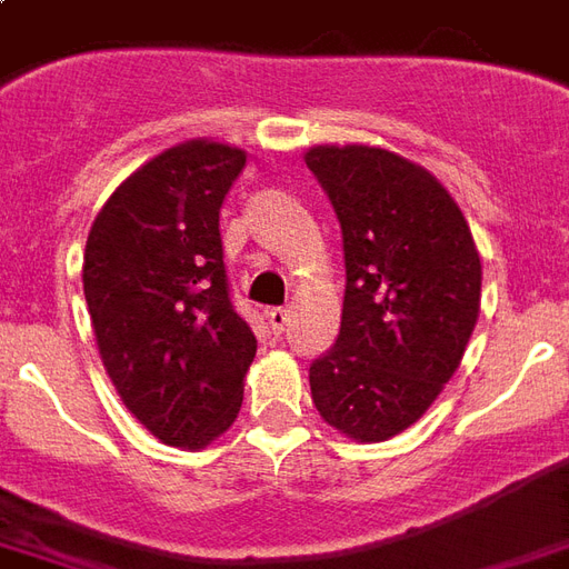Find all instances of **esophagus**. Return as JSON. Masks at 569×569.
I'll use <instances>...</instances> for the list:
<instances>
[{"label": "esophagus", "mask_w": 569, "mask_h": 569, "mask_svg": "<svg viewBox=\"0 0 569 569\" xmlns=\"http://www.w3.org/2000/svg\"><path fill=\"white\" fill-rule=\"evenodd\" d=\"M267 321H269V327L276 330V333H281V330L290 325V309H284V306L267 309Z\"/></svg>", "instance_id": "1"}]
</instances>
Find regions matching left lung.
<instances>
[{"label":"left lung","instance_id":"8db88e82","mask_svg":"<svg viewBox=\"0 0 569 569\" xmlns=\"http://www.w3.org/2000/svg\"><path fill=\"white\" fill-rule=\"evenodd\" d=\"M306 166L330 197L346 251L342 325L312 360L327 425L381 442L416 425L455 376L482 300L467 218L437 178L370 144H318Z\"/></svg>","mask_w":569,"mask_h":569}]
</instances>
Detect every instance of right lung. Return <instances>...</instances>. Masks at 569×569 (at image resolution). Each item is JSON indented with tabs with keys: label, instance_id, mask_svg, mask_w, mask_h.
<instances>
[{
	"label": "right lung",
	"instance_id": "1",
	"mask_svg": "<svg viewBox=\"0 0 569 569\" xmlns=\"http://www.w3.org/2000/svg\"><path fill=\"white\" fill-rule=\"evenodd\" d=\"M242 169V148L176 144L111 193L87 236L84 297L106 372L166 446H209L242 406L257 339L230 300L218 223Z\"/></svg>",
	"mask_w": 569,
	"mask_h": 569
}]
</instances>
